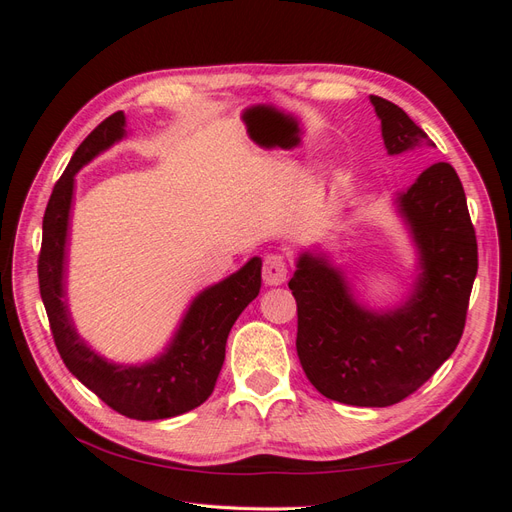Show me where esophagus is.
Wrapping results in <instances>:
<instances>
[{
    "instance_id": "1",
    "label": "esophagus",
    "mask_w": 512,
    "mask_h": 512,
    "mask_svg": "<svg viewBox=\"0 0 512 512\" xmlns=\"http://www.w3.org/2000/svg\"><path fill=\"white\" fill-rule=\"evenodd\" d=\"M288 275V262L284 254H269L265 258V267H262V280L267 286H280L286 282Z\"/></svg>"
}]
</instances>
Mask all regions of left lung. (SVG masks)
<instances>
[{"label": "left lung", "instance_id": "obj_1", "mask_svg": "<svg viewBox=\"0 0 512 512\" xmlns=\"http://www.w3.org/2000/svg\"><path fill=\"white\" fill-rule=\"evenodd\" d=\"M369 100L391 156L433 145L404 108L380 96ZM397 209L421 267L406 301L391 309L361 305L344 273L312 252L299 256L288 282L297 301V354L305 376L339 404H399L436 374L466 327L478 247L455 168L431 164L397 196Z\"/></svg>", "mask_w": 512, "mask_h": 512}]
</instances>
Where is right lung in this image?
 <instances>
[{"instance_id":"obj_1","label":"right lung","mask_w":512,"mask_h":512,"mask_svg":"<svg viewBox=\"0 0 512 512\" xmlns=\"http://www.w3.org/2000/svg\"><path fill=\"white\" fill-rule=\"evenodd\" d=\"M123 136L126 115L117 111L85 138L55 183L42 220L38 282L55 346L72 376L115 412L136 421H160L198 408L213 393L232 324L260 292L262 260L254 256L237 273L200 292L168 348L153 361L117 365L91 350L76 333L66 301V243L74 175Z\"/></svg>"}]
</instances>
